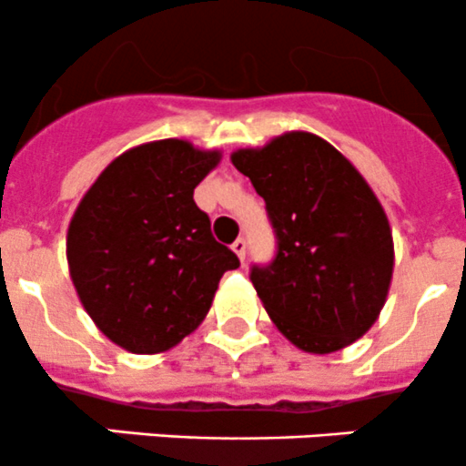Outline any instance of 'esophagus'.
Segmentation results:
<instances>
[{
	"instance_id": "1",
	"label": "esophagus",
	"mask_w": 466,
	"mask_h": 466,
	"mask_svg": "<svg viewBox=\"0 0 466 466\" xmlns=\"http://www.w3.org/2000/svg\"><path fill=\"white\" fill-rule=\"evenodd\" d=\"M233 251L238 253L239 260L244 262V256H247V239H244V238H238V239H235V242H233Z\"/></svg>"
}]
</instances>
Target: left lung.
<instances>
[{
  "mask_svg": "<svg viewBox=\"0 0 466 466\" xmlns=\"http://www.w3.org/2000/svg\"><path fill=\"white\" fill-rule=\"evenodd\" d=\"M233 165L265 199L276 235L251 279L276 329L308 353H333L371 329L388 299V215L356 167L319 136L283 133Z\"/></svg>",
  "mask_w": 466,
  "mask_h": 466,
  "instance_id": "left-lung-1",
  "label": "left lung"
}]
</instances>
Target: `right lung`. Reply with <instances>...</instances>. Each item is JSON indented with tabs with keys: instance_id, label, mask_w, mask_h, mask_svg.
Wrapping results in <instances>:
<instances>
[{
	"instance_id": "1",
	"label": "right lung",
	"mask_w": 466,
	"mask_h": 466,
	"mask_svg": "<svg viewBox=\"0 0 466 466\" xmlns=\"http://www.w3.org/2000/svg\"><path fill=\"white\" fill-rule=\"evenodd\" d=\"M219 151L167 137L133 147L83 195L67 262L96 329L131 353L177 347L208 315L238 256L210 233L192 195Z\"/></svg>"
}]
</instances>
